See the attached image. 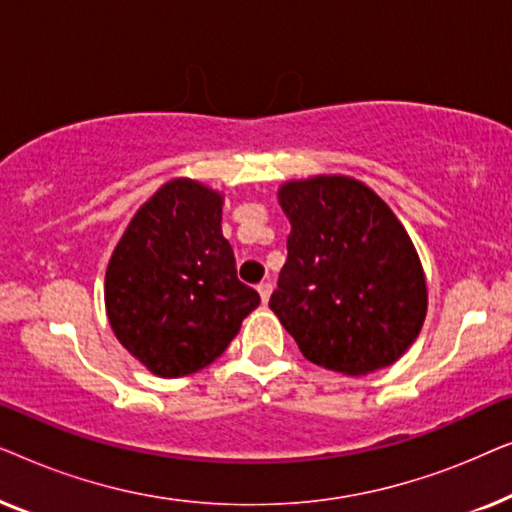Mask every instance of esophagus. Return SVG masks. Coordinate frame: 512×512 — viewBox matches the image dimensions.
<instances>
[{"instance_id": "esophagus-1", "label": "esophagus", "mask_w": 512, "mask_h": 512, "mask_svg": "<svg viewBox=\"0 0 512 512\" xmlns=\"http://www.w3.org/2000/svg\"><path fill=\"white\" fill-rule=\"evenodd\" d=\"M270 293H272V284H270V282H261V284H258V296H261L263 305H268Z\"/></svg>"}]
</instances>
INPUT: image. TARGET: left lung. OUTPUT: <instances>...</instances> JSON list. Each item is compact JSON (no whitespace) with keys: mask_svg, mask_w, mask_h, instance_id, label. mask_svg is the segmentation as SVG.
<instances>
[{"mask_svg":"<svg viewBox=\"0 0 512 512\" xmlns=\"http://www.w3.org/2000/svg\"><path fill=\"white\" fill-rule=\"evenodd\" d=\"M291 223L270 310L307 361L368 375L408 352L426 317L422 263L387 202L342 174L286 181Z\"/></svg>","mask_w":512,"mask_h":512,"instance_id":"8db88e82","label":"left lung"}]
</instances>
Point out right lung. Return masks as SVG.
<instances>
[{"instance_id":"1","label":"right lung","mask_w":512,"mask_h":512,"mask_svg":"<svg viewBox=\"0 0 512 512\" xmlns=\"http://www.w3.org/2000/svg\"><path fill=\"white\" fill-rule=\"evenodd\" d=\"M223 195L193 179L160 186L125 228L104 279L116 338L158 377L198 373L226 352L261 296L237 279Z\"/></svg>"}]
</instances>
